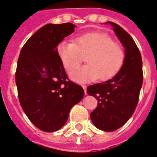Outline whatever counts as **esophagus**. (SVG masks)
Segmentation results:
<instances>
[{"label": "esophagus", "instance_id": "34e87169", "mask_svg": "<svg viewBox=\"0 0 157 157\" xmlns=\"http://www.w3.org/2000/svg\"><path fill=\"white\" fill-rule=\"evenodd\" d=\"M82 87H83V89H84V91H85V94H87V92H86V85H82Z\"/></svg>", "mask_w": 157, "mask_h": 157}]
</instances>
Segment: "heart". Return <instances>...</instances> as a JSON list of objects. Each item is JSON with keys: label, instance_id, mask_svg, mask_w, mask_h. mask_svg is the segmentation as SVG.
I'll return each instance as SVG.
<instances>
[{"label": "heart", "instance_id": "b5f03b06", "mask_svg": "<svg viewBox=\"0 0 157 157\" xmlns=\"http://www.w3.org/2000/svg\"><path fill=\"white\" fill-rule=\"evenodd\" d=\"M57 51L67 71H71L84 60L85 66L74 70L71 77L78 82L98 79L108 81L119 73L124 65L125 54L119 44L103 33H90L77 36L75 42L62 40Z\"/></svg>", "mask_w": 157, "mask_h": 157}]
</instances>
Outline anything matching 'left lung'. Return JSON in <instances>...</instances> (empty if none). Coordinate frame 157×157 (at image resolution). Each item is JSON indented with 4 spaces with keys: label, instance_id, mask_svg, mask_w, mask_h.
Wrapping results in <instances>:
<instances>
[{
    "label": "left lung",
    "instance_id": "left-lung-1",
    "mask_svg": "<svg viewBox=\"0 0 157 157\" xmlns=\"http://www.w3.org/2000/svg\"><path fill=\"white\" fill-rule=\"evenodd\" d=\"M125 48V59L117 76L87 87V94L98 100L90 119L98 129L112 132L124 125L135 111L143 85V62L134 40L117 23L109 22Z\"/></svg>",
    "mask_w": 157,
    "mask_h": 157
}]
</instances>
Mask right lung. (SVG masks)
Here are the masks:
<instances>
[{"mask_svg":"<svg viewBox=\"0 0 157 157\" xmlns=\"http://www.w3.org/2000/svg\"><path fill=\"white\" fill-rule=\"evenodd\" d=\"M75 27L70 23L46 24L27 40L18 56L15 81L19 103L42 131L63 126L71 108L84 96L83 88L69 81L56 48Z\"/></svg>","mask_w":157,"mask_h":157,"instance_id":"1","label":"right lung"}]
</instances>
